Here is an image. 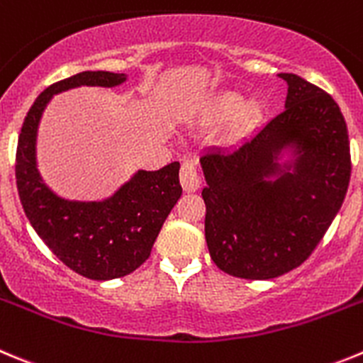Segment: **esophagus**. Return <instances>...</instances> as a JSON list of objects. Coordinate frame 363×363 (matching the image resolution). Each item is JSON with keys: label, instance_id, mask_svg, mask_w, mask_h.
Listing matches in <instances>:
<instances>
[{"label": "esophagus", "instance_id": "esophagus-1", "mask_svg": "<svg viewBox=\"0 0 363 363\" xmlns=\"http://www.w3.org/2000/svg\"><path fill=\"white\" fill-rule=\"evenodd\" d=\"M181 184L184 188V191L193 193L201 188V177H199L197 166H195V161L189 157H186L182 161L181 166Z\"/></svg>", "mask_w": 363, "mask_h": 363}]
</instances>
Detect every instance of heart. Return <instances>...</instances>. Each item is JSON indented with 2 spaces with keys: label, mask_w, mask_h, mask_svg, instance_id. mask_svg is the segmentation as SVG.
I'll return each mask as SVG.
<instances>
[{
  "label": "heart",
  "mask_w": 363,
  "mask_h": 363,
  "mask_svg": "<svg viewBox=\"0 0 363 363\" xmlns=\"http://www.w3.org/2000/svg\"><path fill=\"white\" fill-rule=\"evenodd\" d=\"M199 120L206 127L231 121V140L240 141L258 130L265 120V107L259 101H245L236 91H220L206 98L199 107Z\"/></svg>",
  "instance_id": "obj_1"
}]
</instances>
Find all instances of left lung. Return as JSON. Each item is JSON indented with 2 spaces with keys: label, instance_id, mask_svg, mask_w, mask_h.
I'll use <instances>...</instances> for the list:
<instances>
[{
  "label": "left lung",
  "instance_id": "1",
  "mask_svg": "<svg viewBox=\"0 0 363 363\" xmlns=\"http://www.w3.org/2000/svg\"><path fill=\"white\" fill-rule=\"evenodd\" d=\"M279 77L289 84L283 113L238 147L201 157L209 254L243 279H272L306 262L350 186V138L337 101L297 74ZM284 150L292 162H279Z\"/></svg>",
  "mask_w": 363,
  "mask_h": 363
}]
</instances>
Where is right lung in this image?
Instances as JSON below:
<instances>
[{
	"label": "right lung",
	"instance_id": "right-lung-1",
	"mask_svg": "<svg viewBox=\"0 0 363 363\" xmlns=\"http://www.w3.org/2000/svg\"><path fill=\"white\" fill-rule=\"evenodd\" d=\"M125 80V73L82 71L46 87L23 121L16 152V182L26 218L64 265L94 281L123 277L147 262L166 216L182 195L181 164L140 170L105 201H66L44 184L37 170V128L53 94L80 86L114 87Z\"/></svg>",
	"mask_w": 363,
	"mask_h": 363
}]
</instances>
